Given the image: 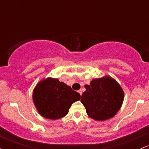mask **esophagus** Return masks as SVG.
<instances>
[{"instance_id":"esophagus-1","label":"esophagus","mask_w":149,"mask_h":149,"mask_svg":"<svg viewBox=\"0 0 149 149\" xmlns=\"http://www.w3.org/2000/svg\"><path fill=\"white\" fill-rule=\"evenodd\" d=\"M78 92H79V94H80V95H82V90H79Z\"/></svg>"}]
</instances>
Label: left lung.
I'll return each mask as SVG.
<instances>
[{
    "label": "left lung",
    "mask_w": 149,
    "mask_h": 149,
    "mask_svg": "<svg viewBox=\"0 0 149 149\" xmlns=\"http://www.w3.org/2000/svg\"><path fill=\"white\" fill-rule=\"evenodd\" d=\"M81 102L88 116L97 121L110 119L117 113L124 100V92L115 79L109 76L96 78L85 85Z\"/></svg>",
    "instance_id": "1"
}]
</instances>
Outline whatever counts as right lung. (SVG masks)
<instances>
[{
    "label": "right lung",
    "mask_w": 149,
    "mask_h": 149,
    "mask_svg": "<svg viewBox=\"0 0 149 149\" xmlns=\"http://www.w3.org/2000/svg\"><path fill=\"white\" fill-rule=\"evenodd\" d=\"M80 100L78 92L57 78L42 80L33 92V101L38 112L47 119L57 120L64 117L71 104Z\"/></svg>",
    "instance_id": "right-lung-1"
}]
</instances>
